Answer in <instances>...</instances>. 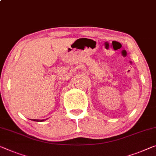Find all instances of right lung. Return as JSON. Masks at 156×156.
Segmentation results:
<instances>
[{"instance_id":"right-lung-1","label":"right lung","mask_w":156,"mask_h":156,"mask_svg":"<svg viewBox=\"0 0 156 156\" xmlns=\"http://www.w3.org/2000/svg\"><path fill=\"white\" fill-rule=\"evenodd\" d=\"M47 119H42V120H39V119H32L31 121H37V122H42V121H46Z\"/></svg>"}]
</instances>
